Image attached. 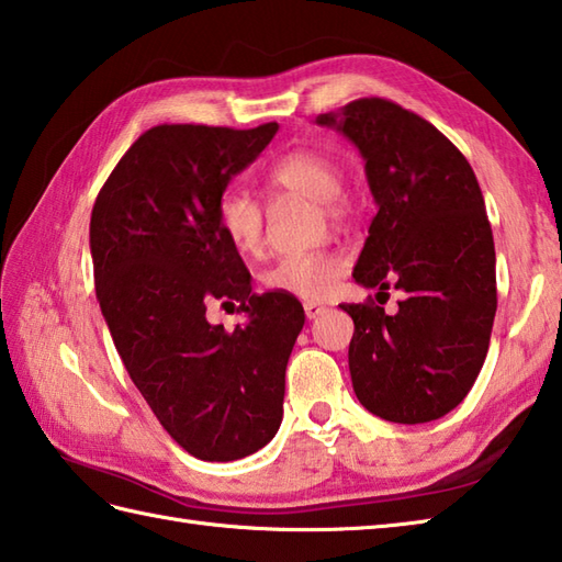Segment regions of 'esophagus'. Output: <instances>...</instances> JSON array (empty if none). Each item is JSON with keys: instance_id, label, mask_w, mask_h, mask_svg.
<instances>
[{"instance_id": "34e87169", "label": "esophagus", "mask_w": 562, "mask_h": 562, "mask_svg": "<svg viewBox=\"0 0 562 562\" xmlns=\"http://www.w3.org/2000/svg\"><path fill=\"white\" fill-rule=\"evenodd\" d=\"M326 312V306L324 304H316V302H306L304 304V314H306V318L312 321V318H318L321 314Z\"/></svg>"}]
</instances>
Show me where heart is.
Returning a JSON list of instances; mask_svg holds the SVG:
<instances>
[{"mask_svg":"<svg viewBox=\"0 0 562 562\" xmlns=\"http://www.w3.org/2000/svg\"><path fill=\"white\" fill-rule=\"evenodd\" d=\"M270 183L288 193L312 198L321 210V220L340 222L348 217L350 202L342 193V166L328 154L300 147L270 166ZM217 224L238 254L256 256L266 244V212L260 202L241 186H226L217 198ZM348 270V258L338 250H312V254L282 256L262 272V284L300 300H324Z\"/></svg>","mask_w":562,"mask_h":562,"instance_id":"b5f03b06","label":"heart"}]
</instances>
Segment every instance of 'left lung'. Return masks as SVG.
Listing matches in <instances>:
<instances>
[{
	"instance_id": "8db88e82",
	"label": "left lung",
	"mask_w": 562,
	"mask_h": 562,
	"mask_svg": "<svg viewBox=\"0 0 562 562\" xmlns=\"http://www.w3.org/2000/svg\"><path fill=\"white\" fill-rule=\"evenodd\" d=\"M316 123L338 127L360 149L379 207L355 282L405 294L393 316L374 300L340 304L355 321L352 389L389 423L437 420L471 391L497 312L495 244L481 186L432 123L393 101L357 99Z\"/></svg>"
}]
</instances>
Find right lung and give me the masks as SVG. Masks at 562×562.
Segmentation results:
<instances>
[{"instance_id":"obj_1","label":"right lung","mask_w":562,"mask_h":562,"mask_svg":"<svg viewBox=\"0 0 562 562\" xmlns=\"http://www.w3.org/2000/svg\"><path fill=\"white\" fill-rule=\"evenodd\" d=\"M278 127H151L91 212L93 282L115 350L161 427L202 461L244 459L274 437L304 326L294 296L250 292L217 224L220 193ZM214 301L238 303L249 324L212 327L204 314Z\"/></svg>"}]
</instances>
